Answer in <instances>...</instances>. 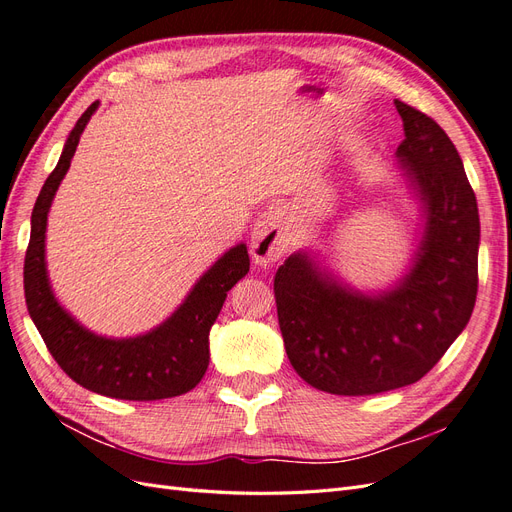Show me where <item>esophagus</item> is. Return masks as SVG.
Instances as JSON below:
<instances>
[{"label": "esophagus", "instance_id": "esophagus-1", "mask_svg": "<svg viewBox=\"0 0 512 512\" xmlns=\"http://www.w3.org/2000/svg\"><path fill=\"white\" fill-rule=\"evenodd\" d=\"M294 237H297L294 235V228L288 222H284L280 213H262L252 230V258L258 265H273V262L282 260L292 250Z\"/></svg>", "mask_w": 512, "mask_h": 512}]
</instances>
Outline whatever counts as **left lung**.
I'll use <instances>...</instances> for the list:
<instances>
[{"instance_id":"1","label":"left lung","mask_w":512,"mask_h":512,"mask_svg":"<svg viewBox=\"0 0 512 512\" xmlns=\"http://www.w3.org/2000/svg\"><path fill=\"white\" fill-rule=\"evenodd\" d=\"M395 106L406 134L399 166L425 211L410 271L391 290L363 294L297 252L273 280L290 365L324 393L359 397L418 382L476 303L480 222L463 162L436 121L401 100Z\"/></svg>"}]
</instances>
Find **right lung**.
Masks as SVG:
<instances>
[{"mask_svg": "<svg viewBox=\"0 0 512 512\" xmlns=\"http://www.w3.org/2000/svg\"><path fill=\"white\" fill-rule=\"evenodd\" d=\"M98 102L76 121L53 173L46 177L32 211V237L25 252V303L57 365L87 391L113 399L156 401L192 391L209 367V331L226 292L250 271L245 243L215 262L190 290L177 312L153 331L111 339L87 331L55 299L44 262L46 215L76 145Z\"/></svg>", "mask_w": 512, "mask_h": 512, "instance_id": "1", "label": "right lung"}]
</instances>
